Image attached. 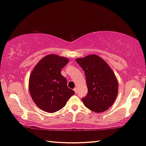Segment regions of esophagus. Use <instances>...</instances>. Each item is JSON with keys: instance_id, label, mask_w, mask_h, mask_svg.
I'll return each mask as SVG.
<instances>
[{"instance_id": "obj_1", "label": "esophagus", "mask_w": 146, "mask_h": 146, "mask_svg": "<svg viewBox=\"0 0 146 146\" xmlns=\"http://www.w3.org/2000/svg\"><path fill=\"white\" fill-rule=\"evenodd\" d=\"M74 92H75V93L76 94L77 93V92H78V88H75L74 89Z\"/></svg>"}]
</instances>
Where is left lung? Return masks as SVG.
<instances>
[{
	"label": "left lung",
	"mask_w": 146,
	"mask_h": 146,
	"mask_svg": "<svg viewBox=\"0 0 146 146\" xmlns=\"http://www.w3.org/2000/svg\"><path fill=\"white\" fill-rule=\"evenodd\" d=\"M84 71L88 94L83 98L85 106L100 113L111 106L116 99L118 82L115 74L104 60L96 54L76 59Z\"/></svg>",
	"instance_id": "8db88e82"
}]
</instances>
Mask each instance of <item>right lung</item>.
<instances>
[{"label":"right lung","mask_w":146,"mask_h":146,"mask_svg":"<svg viewBox=\"0 0 146 146\" xmlns=\"http://www.w3.org/2000/svg\"><path fill=\"white\" fill-rule=\"evenodd\" d=\"M67 58L49 54L42 58L30 75L29 88L32 99L38 107L48 113L62 108L74 91L67 86L61 70L68 62Z\"/></svg>","instance_id":"1"}]
</instances>
